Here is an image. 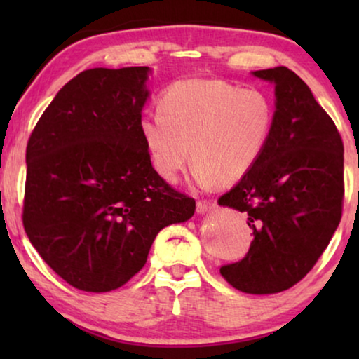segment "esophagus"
Wrapping results in <instances>:
<instances>
[{
    "label": "esophagus",
    "instance_id": "1",
    "mask_svg": "<svg viewBox=\"0 0 359 359\" xmlns=\"http://www.w3.org/2000/svg\"><path fill=\"white\" fill-rule=\"evenodd\" d=\"M210 209H214V203H210V201H198V204H196L198 214H205L209 212Z\"/></svg>",
    "mask_w": 359,
    "mask_h": 359
}]
</instances>
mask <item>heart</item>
<instances>
[{
    "label": "heart",
    "instance_id": "obj_1",
    "mask_svg": "<svg viewBox=\"0 0 359 359\" xmlns=\"http://www.w3.org/2000/svg\"><path fill=\"white\" fill-rule=\"evenodd\" d=\"M268 93L222 80H180L160 95V112H145L140 134L151 163L175 181L191 160L198 183L232 184L262 158L274 126Z\"/></svg>",
    "mask_w": 359,
    "mask_h": 359
}]
</instances>
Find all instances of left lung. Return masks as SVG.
I'll use <instances>...</instances> for the list:
<instances>
[{"label": "left lung", "instance_id": "1", "mask_svg": "<svg viewBox=\"0 0 359 359\" xmlns=\"http://www.w3.org/2000/svg\"><path fill=\"white\" fill-rule=\"evenodd\" d=\"M253 75L274 83L276 116L262 158L217 201L247 214L253 230L248 253L220 266V274L242 292L274 294L306 278L340 224L343 140L292 70Z\"/></svg>", "mask_w": 359, "mask_h": 359}]
</instances>
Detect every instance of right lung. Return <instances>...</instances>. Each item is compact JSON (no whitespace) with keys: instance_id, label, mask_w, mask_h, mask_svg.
Segmentation results:
<instances>
[{"instance_id":"obj_1","label":"right lung","mask_w":359,"mask_h":359,"mask_svg":"<svg viewBox=\"0 0 359 359\" xmlns=\"http://www.w3.org/2000/svg\"><path fill=\"white\" fill-rule=\"evenodd\" d=\"M147 73H78L29 137L24 230L43 262L80 291L124 286L144 268L156 233L196 210V201L151 166L140 134Z\"/></svg>"}]
</instances>
